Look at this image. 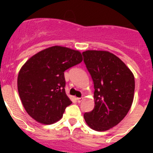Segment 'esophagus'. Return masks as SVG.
Listing matches in <instances>:
<instances>
[{
  "label": "esophagus",
  "mask_w": 153,
  "mask_h": 153,
  "mask_svg": "<svg viewBox=\"0 0 153 153\" xmlns=\"http://www.w3.org/2000/svg\"><path fill=\"white\" fill-rule=\"evenodd\" d=\"M82 99H83L82 98H77V102H79V103H80V102L82 101Z\"/></svg>",
  "instance_id": "34e87169"
}]
</instances>
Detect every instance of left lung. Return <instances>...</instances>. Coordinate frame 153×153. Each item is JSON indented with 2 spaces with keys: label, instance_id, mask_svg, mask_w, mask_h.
I'll use <instances>...</instances> for the list:
<instances>
[{
  "label": "left lung",
  "instance_id": "left-lung-1",
  "mask_svg": "<svg viewBox=\"0 0 153 153\" xmlns=\"http://www.w3.org/2000/svg\"><path fill=\"white\" fill-rule=\"evenodd\" d=\"M82 55L94 86V108L84 114V119L94 130H108L130 109L135 90L134 76L118 57L109 51H86Z\"/></svg>",
  "mask_w": 153,
  "mask_h": 153
}]
</instances>
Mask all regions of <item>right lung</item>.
<instances>
[{
  "instance_id": "add662e5",
  "label": "right lung",
  "mask_w": 153,
  "mask_h": 153,
  "mask_svg": "<svg viewBox=\"0 0 153 153\" xmlns=\"http://www.w3.org/2000/svg\"><path fill=\"white\" fill-rule=\"evenodd\" d=\"M82 61L79 51L54 46L25 62L18 74L17 87L29 116L45 125L62 118L65 109L72 103L65 92L64 71Z\"/></svg>"
}]
</instances>
